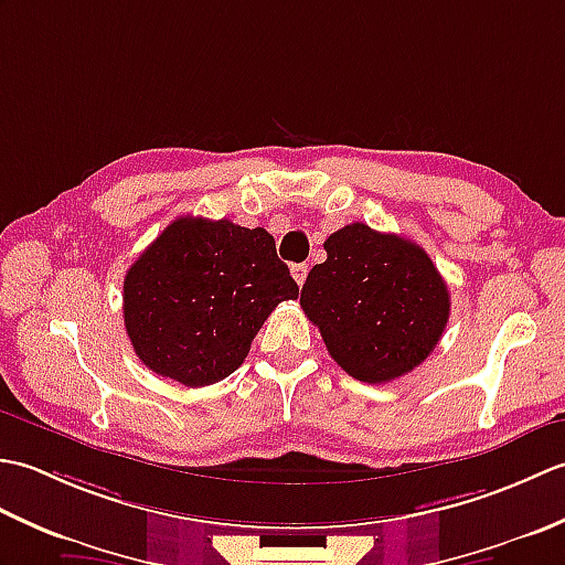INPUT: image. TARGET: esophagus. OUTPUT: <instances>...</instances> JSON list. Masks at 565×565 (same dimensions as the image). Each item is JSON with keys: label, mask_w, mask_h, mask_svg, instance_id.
<instances>
[{"label": "esophagus", "mask_w": 565, "mask_h": 565, "mask_svg": "<svg viewBox=\"0 0 565 565\" xmlns=\"http://www.w3.org/2000/svg\"><path fill=\"white\" fill-rule=\"evenodd\" d=\"M291 276H294L298 286H303L306 276H308V264H294V267H291Z\"/></svg>", "instance_id": "esophagus-1"}]
</instances>
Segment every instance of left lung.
Wrapping results in <instances>:
<instances>
[{
  "mask_svg": "<svg viewBox=\"0 0 565 565\" xmlns=\"http://www.w3.org/2000/svg\"><path fill=\"white\" fill-rule=\"evenodd\" d=\"M326 252L303 284L301 308L334 362L364 383H388L423 364L451 308L427 252L364 223L332 233Z\"/></svg>",
  "mask_w": 565,
  "mask_h": 565,
  "instance_id": "left-lung-1",
  "label": "left lung"
}]
</instances>
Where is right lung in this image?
Masks as SVG:
<instances>
[{
    "mask_svg": "<svg viewBox=\"0 0 565 565\" xmlns=\"http://www.w3.org/2000/svg\"><path fill=\"white\" fill-rule=\"evenodd\" d=\"M294 298L264 227L184 215L130 264L124 322L142 364L201 388L231 376L271 310Z\"/></svg>",
    "mask_w": 565,
    "mask_h": 565,
    "instance_id": "1",
    "label": "right lung"
}]
</instances>
